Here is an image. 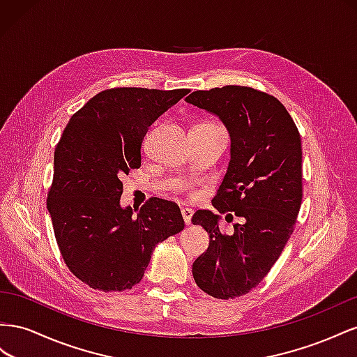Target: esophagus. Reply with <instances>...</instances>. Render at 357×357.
<instances>
[{"mask_svg": "<svg viewBox=\"0 0 357 357\" xmlns=\"http://www.w3.org/2000/svg\"><path fill=\"white\" fill-rule=\"evenodd\" d=\"M181 213H182V218H184V222L187 224H191V218H192V213H195V211H192L191 208H182V211H181Z\"/></svg>", "mask_w": 357, "mask_h": 357, "instance_id": "esophagus-1", "label": "esophagus"}]
</instances>
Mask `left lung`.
Masks as SVG:
<instances>
[{"instance_id": "1", "label": "left lung", "mask_w": 357, "mask_h": 357, "mask_svg": "<svg viewBox=\"0 0 357 357\" xmlns=\"http://www.w3.org/2000/svg\"><path fill=\"white\" fill-rule=\"evenodd\" d=\"M187 103L218 116L230 135V162L212 205L241 217L231 235L218 213L191 218L208 231L206 252L192 263L197 286L217 299H233L266 277L293 233L302 202L301 136L280 101L248 86L195 91Z\"/></svg>"}]
</instances>
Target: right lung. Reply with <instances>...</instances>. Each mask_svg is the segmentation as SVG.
Instances as JSON below:
<instances>
[{"mask_svg": "<svg viewBox=\"0 0 357 357\" xmlns=\"http://www.w3.org/2000/svg\"><path fill=\"white\" fill-rule=\"evenodd\" d=\"M188 93L114 88L70 118L55 149L47 211L66 264L86 286L131 289L157 243L184 230L175 203L152 197L133 217L119 200L121 176L140 167L148 128Z\"/></svg>", "mask_w": 357, "mask_h": 357, "instance_id": "1", "label": "right lung"}]
</instances>
